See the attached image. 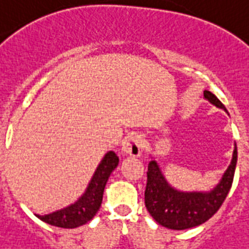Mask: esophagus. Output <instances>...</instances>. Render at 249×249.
I'll list each match as a JSON object with an SVG mask.
<instances>
[{"label": "esophagus", "instance_id": "1", "mask_svg": "<svg viewBox=\"0 0 249 249\" xmlns=\"http://www.w3.org/2000/svg\"><path fill=\"white\" fill-rule=\"evenodd\" d=\"M142 149H143L142 137L138 134L128 135V137L124 139V142H123V151H124L126 155L138 157L141 156Z\"/></svg>", "mask_w": 249, "mask_h": 249}]
</instances>
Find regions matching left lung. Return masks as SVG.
I'll return each instance as SVG.
<instances>
[{
	"label": "left lung",
	"mask_w": 249,
	"mask_h": 249,
	"mask_svg": "<svg viewBox=\"0 0 249 249\" xmlns=\"http://www.w3.org/2000/svg\"><path fill=\"white\" fill-rule=\"evenodd\" d=\"M206 100L226 111L217 97L210 90L203 92ZM238 151L234 147L233 159L220 183L210 192H180L173 188L163 177L155 160L148 163L144 203L156 223L167 229L184 230L201 225L221 207L233 184Z\"/></svg>",
	"instance_id": "left-lung-1"
}]
</instances>
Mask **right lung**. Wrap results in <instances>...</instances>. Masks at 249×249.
<instances>
[{"mask_svg": "<svg viewBox=\"0 0 249 249\" xmlns=\"http://www.w3.org/2000/svg\"><path fill=\"white\" fill-rule=\"evenodd\" d=\"M119 157L114 151H110L105 155L98 167L93 174L88 187L82 197L78 201L71 203L65 209L51 212L48 215H36L39 220L50 225L74 229L82 226L94 217L97 211L100 210L104 197V191L111 173L118 166Z\"/></svg>", "mask_w": 249, "mask_h": 249, "instance_id": "add662e5", "label": "right lung"}]
</instances>
